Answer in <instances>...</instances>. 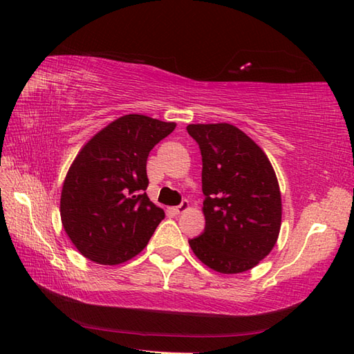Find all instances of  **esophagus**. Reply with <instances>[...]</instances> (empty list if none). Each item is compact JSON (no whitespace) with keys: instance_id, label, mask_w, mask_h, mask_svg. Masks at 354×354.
I'll use <instances>...</instances> for the list:
<instances>
[{"instance_id":"34e87169","label":"esophagus","mask_w":354,"mask_h":354,"mask_svg":"<svg viewBox=\"0 0 354 354\" xmlns=\"http://www.w3.org/2000/svg\"><path fill=\"white\" fill-rule=\"evenodd\" d=\"M189 207H190L189 201H183L178 207H173V213H175V214H183V213L187 212V209H189Z\"/></svg>"}]
</instances>
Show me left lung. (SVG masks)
Masks as SVG:
<instances>
[{
    "mask_svg": "<svg viewBox=\"0 0 354 354\" xmlns=\"http://www.w3.org/2000/svg\"><path fill=\"white\" fill-rule=\"evenodd\" d=\"M202 155L205 230L189 243L221 274L257 266L272 251L281 227V194L265 152L228 123L189 124Z\"/></svg>",
    "mask_w": 354,
    "mask_h": 354,
    "instance_id": "8db88e82",
    "label": "left lung"
}]
</instances>
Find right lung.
I'll use <instances>...</instances> for the list:
<instances>
[{
	"instance_id": "add662e5",
	"label": "right lung",
	"mask_w": 354,
	"mask_h": 354,
	"mask_svg": "<svg viewBox=\"0 0 354 354\" xmlns=\"http://www.w3.org/2000/svg\"><path fill=\"white\" fill-rule=\"evenodd\" d=\"M176 124L146 115L117 118L82 147L66 173L61 219L82 255L118 265L145 250L164 219L147 198L149 152Z\"/></svg>"
}]
</instances>
